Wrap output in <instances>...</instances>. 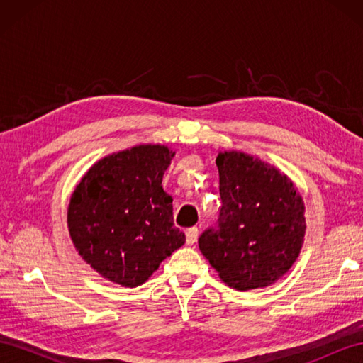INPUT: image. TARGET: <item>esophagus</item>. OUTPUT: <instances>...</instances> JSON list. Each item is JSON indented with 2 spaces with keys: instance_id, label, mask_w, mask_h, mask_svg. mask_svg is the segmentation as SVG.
I'll return each mask as SVG.
<instances>
[{
  "instance_id": "obj_1",
  "label": "esophagus",
  "mask_w": 363,
  "mask_h": 363,
  "mask_svg": "<svg viewBox=\"0 0 363 363\" xmlns=\"http://www.w3.org/2000/svg\"><path fill=\"white\" fill-rule=\"evenodd\" d=\"M196 238H198V228H190V229H187V233H186V243H187V245H194V243L196 242Z\"/></svg>"
}]
</instances>
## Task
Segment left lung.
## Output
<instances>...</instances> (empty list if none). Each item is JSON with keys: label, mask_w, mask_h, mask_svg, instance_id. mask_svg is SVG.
<instances>
[{"label": "left lung", "mask_w": 363, "mask_h": 363, "mask_svg": "<svg viewBox=\"0 0 363 363\" xmlns=\"http://www.w3.org/2000/svg\"><path fill=\"white\" fill-rule=\"evenodd\" d=\"M217 167L221 211L199 235V250L229 287H265L289 272L303 246V199L287 176L248 154L220 152Z\"/></svg>", "instance_id": "obj_1"}]
</instances>
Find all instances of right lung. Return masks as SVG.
<instances>
[{
  "label": "right lung",
  "mask_w": 363,
  "mask_h": 363,
  "mask_svg": "<svg viewBox=\"0 0 363 363\" xmlns=\"http://www.w3.org/2000/svg\"><path fill=\"white\" fill-rule=\"evenodd\" d=\"M173 156L167 146H134L96 162L76 187L72 240L106 279L137 287L186 243L173 223V198L162 189Z\"/></svg>",
  "instance_id": "right-lung-1"
}]
</instances>
